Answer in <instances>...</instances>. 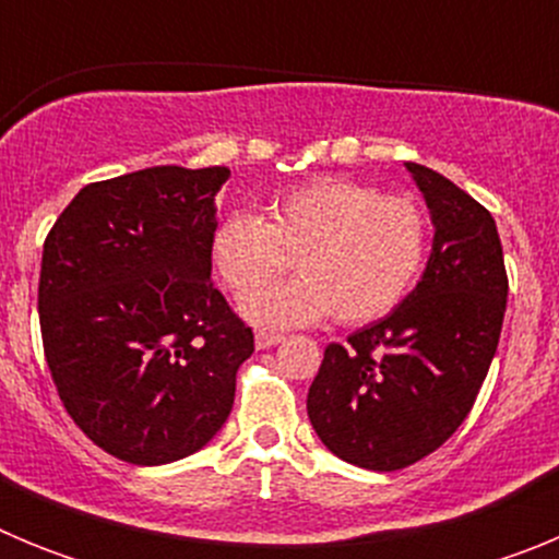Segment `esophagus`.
<instances>
[{
  "label": "esophagus",
  "instance_id": "34e87169",
  "mask_svg": "<svg viewBox=\"0 0 559 559\" xmlns=\"http://www.w3.org/2000/svg\"><path fill=\"white\" fill-rule=\"evenodd\" d=\"M254 341H257V349H269V347H274V344H280V341H283V335L269 333V330H260Z\"/></svg>",
  "mask_w": 559,
  "mask_h": 559
}]
</instances>
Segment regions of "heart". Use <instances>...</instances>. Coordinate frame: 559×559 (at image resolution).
Listing matches in <instances>:
<instances>
[{
  "mask_svg": "<svg viewBox=\"0 0 559 559\" xmlns=\"http://www.w3.org/2000/svg\"><path fill=\"white\" fill-rule=\"evenodd\" d=\"M428 257V218L408 195L378 187L316 179L269 201L265 221L235 212L212 237V265L235 296H246L289 267L300 276L243 302L265 328H294L333 316L367 324L392 313Z\"/></svg>",
  "mask_w": 559,
  "mask_h": 559,
  "instance_id": "heart-1",
  "label": "heart"
}]
</instances>
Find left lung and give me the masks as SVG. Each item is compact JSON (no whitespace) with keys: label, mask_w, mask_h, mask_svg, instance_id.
<instances>
[{"label":"left lung","mask_w":559,"mask_h":559,"mask_svg":"<svg viewBox=\"0 0 559 559\" xmlns=\"http://www.w3.org/2000/svg\"><path fill=\"white\" fill-rule=\"evenodd\" d=\"M406 167L437 229L426 274L386 319L328 344L308 392L324 445L378 473L426 459L471 414L510 290L490 212L431 167Z\"/></svg>","instance_id":"left-lung-1"}]
</instances>
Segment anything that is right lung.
Here are the masks:
<instances>
[{
    "label": "right lung",
    "mask_w": 559,
    "mask_h": 559,
    "mask_svg": "<svg viewBox=\"0 0 559 559\" xmlns=\"http://www.w3.org/2000/svg\"><path fill=\"white\" fill-rule=\"evenodd\" d=\"M229 167L162 165L86 185L49 229L44 358L63 408L131 464L201 451L235 403L254 333L212 285L215 192Z\"/></svg>",
    "instance_id": "add662e5"
}]
</instances>
